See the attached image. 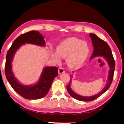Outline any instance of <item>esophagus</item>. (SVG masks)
I'll return each mask as SVG.
<instances>
[{
	"instance_id": "1",
	"label": "esophagus",
	"mask_w": 124,
	"mask_h": 124,
	"mask_svg": "<svg viewBox=\"0 0 124 124\" xmlns=\"http://www.w3.org/2000/svg\"><path fill=\"white\" fill-rule=\"evenodd\" d=\"M65 72V70L62 68H59L58 69V73L59 74H62Z\"/></svg>"
}]
</instances>
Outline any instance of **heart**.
I'll return each instance as SVG.
<instances>
[{
  "label": "heart",
  "mask_w": 124,
  "mask_h": 124,
  "mask_svg": "<svg viewBox=\"0 0 124 124\" xmlns=\"http://www.w3.org/2000/svg\"><path fill=\"white\" fill-rule=\"evenodd\" d=\"M57 52H54L52 56L57 62L61 57H67L68 65L71 67L81 66L87 59L89 52L87 42L75 37H71L62 41L57 47Z\"/></svg>",
  "instance_id": "obj_1"
}]
</instances>
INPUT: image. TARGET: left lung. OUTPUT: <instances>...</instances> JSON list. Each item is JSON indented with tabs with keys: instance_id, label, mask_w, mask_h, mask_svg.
<instances>
[{
	"instance_id": "obj_1",
	"label": "left lung",
	"mask_w": 124,
	"mask_h": 124,
	"mask_svg": "<svg viewBox=\"0 0 124 124\" xmlns=\"http://www.w3.org/2000/svg\"><path fill=\"white\" fill-rule=\"evenodd\" d=\"M89 36L92 39L93 46V51L92 55L90 58V60L96 57H103L106 62H108V66H109V71H108V76L107 84L103 89L97 94L89 97L81 96L77 94V93L72 91V89L71 88L72 75L70 76L71 80L69 84L67 86V91L69 92L70 96L73 97V98L83 101H89L95 100L101 95H102L104 93L106 92L109 88L112 81H113L115 68V61L113 55H112L111 48L108 43L106 42H105L104 41L99 38L98 36H96L95 34H93V33H89Z\"/></svg>"
}]
</instances>
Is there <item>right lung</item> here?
Here are the masks:
<instances>
[{
	"instance_id": "add662e5",
	"label": "right lung",
	"mask_w": 124,
	"mask_h": 124,
	"mask_svg": "<svg viewBox=\"0 0 124 124\" xmlns=\"http://www.w3.org/2000/svg\"><path fill=\"white\" fill-rule=\"evenodd\" d=\"M26 43L45 46L44 37L37 31H31L22 34L14 41L6 56L5 74L10 85L18 94L27 99H39L43 98L51 88L54 79L58 76V69L56 67H44L39 80L31 85L22 84L16 78L12 69V62L14 54L19 48Z\"/></svg>"
}]
</instances>
